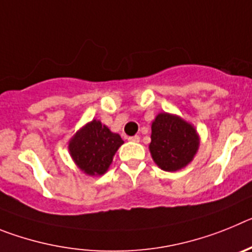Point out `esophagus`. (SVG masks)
<instances>
[{"label":"esophagus","instance_id":"34e87169","mask_svg":"<svg viewBox=\"0 0 252 252\" xmlns=\"http://www.w3.org/2000/svg\"><path fill=\"white\" fill-rule=\"evenodd\" d=\"M127 140L128 141H132V142H139L140 136H137V135H135V136H128Z\"/></svg>","mask_w":252,"mask_h":252}]
</instances>
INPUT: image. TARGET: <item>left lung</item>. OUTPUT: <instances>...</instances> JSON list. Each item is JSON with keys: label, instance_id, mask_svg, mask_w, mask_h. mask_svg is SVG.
I'll use <instances>...</instances> for the list:
<instances>
[{"label": "left lung", "instance_id": "8db88e82", "mask_svg": "<svg viewBox=\"0 0 252 252\" xmlns=\"http://www.w3.org/2000/svg\"><path fill=\"white\" fill-rule=\"evenodd\" d=\"M199 135L190 122L168 112L158 113L151 124V158L160 169L177 171L194 159Z\"/></svg>", "mask_w": 252, "mask_h": 252}]
</instances>
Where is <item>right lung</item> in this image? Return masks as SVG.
<instances>
[{
  "label": "right lung",
  "mask_w": 252,
  "mask_h": 252,
  "mask_svg": "<svg viewBox=\"0 0 252 252\" xmlns=\"http://www.w3.org/2000/svg\"><path fill=\"white\" fill-rule=\"evenodd\" d=\"M124 144L119 133L112 132L99 120L87 122L70 137L68 150L75 165L91 177L103 175L113 157Z\"/></svg>",
  "instance_id": "1"
}]
</instances>
